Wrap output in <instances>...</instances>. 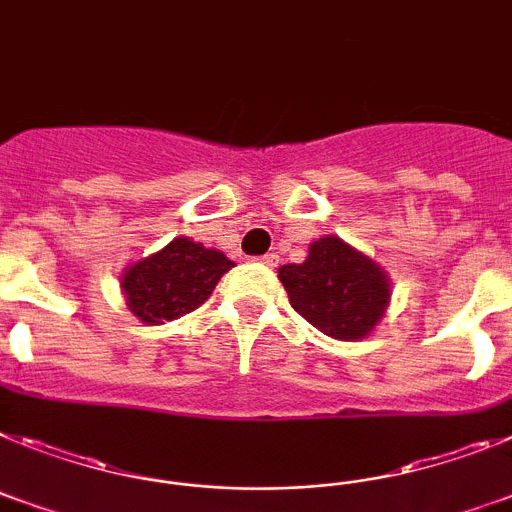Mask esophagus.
Masks as SVG:
<instances>
[{
	"label": "esophagus",
	"instance_id": "obj_1",
	"mask_svg": "<svg viewBox=\"0 0 512 512\" xmlns=\"http://www.w3.org/2000/svg\"><path fill=\"white\" fill-rule=\"evenodd\" d=\"M260 260L265 262V265H270V268H273V265H278V255H275V252H268V255H262Z\"/></svg>",
	"mask_w": 512,
	"mask_h": 512
}]
</instances>
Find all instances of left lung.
<instances>
[{"label": "left lung", "mask_w": 512, "mask_h": 512, "mask_svg": "<svg viewBox=\"0 0 512 512\" xmlns=\"http://www.w3.org/2000/svg\"><path fill=\"white\" fill-rule=\"evenodd\" d=\"M278 278L293 309L335 340L371 335L391 299L384 268L332 234L311 242L301 265L278 268Z\"/></svg>", "instance_id": "1"}]
</instances>
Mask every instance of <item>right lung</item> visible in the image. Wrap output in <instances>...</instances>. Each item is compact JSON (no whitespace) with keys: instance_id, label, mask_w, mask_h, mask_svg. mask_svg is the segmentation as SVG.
Segmentation results:
<instances>
[{"instance_id":"right-lung-1","label":"right lung","mask_w":512,"mask_h":512,"mask_svg":"<svg viewBox=\"0 0 512 512\" xmlns=\"http://www.w3.org/2000/svg\"><path fill=\"white\" fill-rule=\"evenodd\" d=\"M234 262L201 242L175 237L154 255L133 262L121 278L126 306L144 324H164L203 304Z\"/></svg>"}]
</instances>
